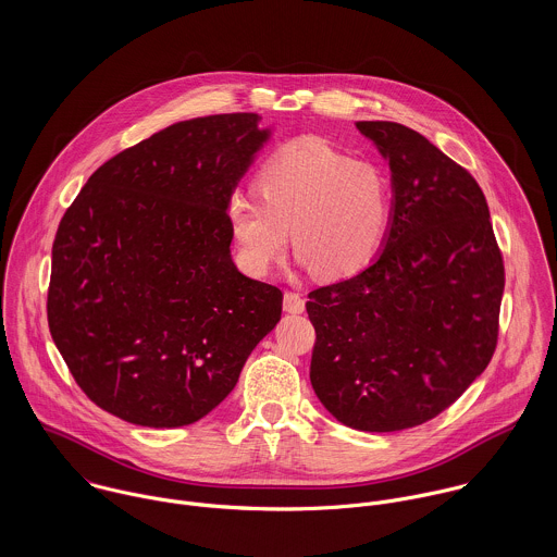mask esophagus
<instances>
[{"instance_id":"34e87169","label":"esophagus","mask_w":557,"mask_h":557,"mask_svg":"<svg viewBox=\"0 0 557 557\" xmlns=\"http://www.w3.org/2000/svg\"><path fill=\"white\" fill-rule=\"evenodd\" d=\"M305 307H307V302H305V298H302L300 294H296V292H285V296H283V309H285L287 313H302Z\"/></svg>"}]
</instances>
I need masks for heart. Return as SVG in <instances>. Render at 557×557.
I'll return each instance as SVG.
<instances>
[{"instance_id": "1", "label": "heart", "mask_w": 557, "mask_h": 557, "mask_svg": "<svg viewBox=\"0 0 557 557\" xmlns=\"http://www.w3.org/2000/svg\"><path fill=\"white\" fill-rule=\"evenodd\" d=\"M255 195H236L227 206L238 263L252 276L283 257L289 230L318 276H351L380 252L393 221L391 173L321 139H300L270 157L255 175Z\"/></svg>"}]
</instances>
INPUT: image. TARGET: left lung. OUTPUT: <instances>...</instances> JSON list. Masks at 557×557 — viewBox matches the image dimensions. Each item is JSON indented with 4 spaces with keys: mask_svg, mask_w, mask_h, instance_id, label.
<instances>
[{
    "mask_svg": "<svg viewBox=\"0 0 557 557\" xmlns=\"http://www.w3.org/2000/svg\"><path fill=\"white\" fill-rule=\"evenodd\" d=\"M391 164L384 250L360 274L309 294L311 384L345 426H418L461 397L491 362L504 259L468 169L397 122H356Z\"/></svg>",
    "mask_w": 557,
    "mask_h": 557,
    "instance_id": "1",
    "label": "left lung"
}]
</instances>
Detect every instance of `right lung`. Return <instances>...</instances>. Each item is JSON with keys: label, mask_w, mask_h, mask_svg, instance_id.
Wrapping results in <instances>:
<instances>
[{"label": "right lung", "mask_w": 557, "mask_h": 557, "mask_svg": "<svg viewBox=\"0 0 557 557\" xmlns=\"http://www.w3.org/2000/svg\"><path fill=\"white\" fill-rule=\"evenodd\" d=\"M259 122H177L98 166L60 221L49 330L81 391L126 422L210 413L281 319L283 292L230 250L227 206L270 137Z\"/></svg>", "instance_id": "1"}]
</instances>
